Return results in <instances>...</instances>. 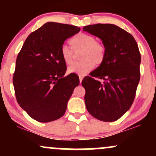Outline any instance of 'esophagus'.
I'll use <instances>...</instances> for the list:
<instances>
[{
	"label": "esophagus",
	"instance_id": "34e87169",
	"mask_svg": "<svg viewBox=\"0 0 156 156\" xmlns=\"http://www.w3.org/2000/svg\"><path fill=\"white\" fill-rule=\"evenodd\" d=\"M79 77H80V83H82V80H83V76H79Z\"/></svg>",
	"mask_w": 156,
	"mask_h": 156
}]
</instances>
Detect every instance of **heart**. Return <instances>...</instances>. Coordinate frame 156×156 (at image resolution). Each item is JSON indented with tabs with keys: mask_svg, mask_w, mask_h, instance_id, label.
I'll list each match as a JSON object with an SVG mask.
<instances>
[{
	"mask_svg": "<svg viewBox=\"0 0 156 156\" xmlns=\"http://www.w3.org/2000/svg\"><path fill=\"white\" fill-rule=\"evenodd\" d=\"M74 50L81 53L80 59L82 61L74 63L68 68L70 73L84 76L94 67L96 65L103 62L105 57V47L101 42L96 41L92 35L80 33L74 36L71 40ZM60 54L65 64L69 65L73 62L74 51L67 44H63L60 49Z\"/></svg>",
	"mask_w": 156,
	"mask_h": 156,
	"instance_id": "1",
	"label": "heart"
}]
</instances>
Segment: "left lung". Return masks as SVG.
Returning a JSON list of instances; mask_svg holds the SVG:
<instances>
[{
    "label": "left lung",
    "instance_id": "obj_1",
    "mask_svg": "<svg viewBox=\"0 0 156 156\" xmlns=\"http://www.w3.org/2000/svg\"><path fill=\"white\" fill-rule=\"evenodd\" d=\"M83 31L99 37L106 50L103 62L82 80L87 109L100 121H115L129 109L135 98L140 81L138 44L131 34L113 24L87 25Z\"/></svg>",
    "mask_w": 156,
    "mask_h": 156
}]
</instances>
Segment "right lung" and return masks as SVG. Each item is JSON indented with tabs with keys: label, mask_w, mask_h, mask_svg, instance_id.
<instances>
[{
	"label": "right lung",
	"mask_w": 156,
	"mask_h": 156,
	"mask_svg": "<svg viewBox=\"0 0 156 156\" xmlns=\"http://www.w3.org/2000/svg\"><path fill=\"white\" fill-rule=\"evenodd\" d=\"M80 31L74 25L46 23L30 34L17 57L12 79L17 101L39 122L61 118L80 84L76 74L64 76L67 67L60 54L64 42Z\"/></svg>",
	"instance_id": "1"
}]
</instances>
